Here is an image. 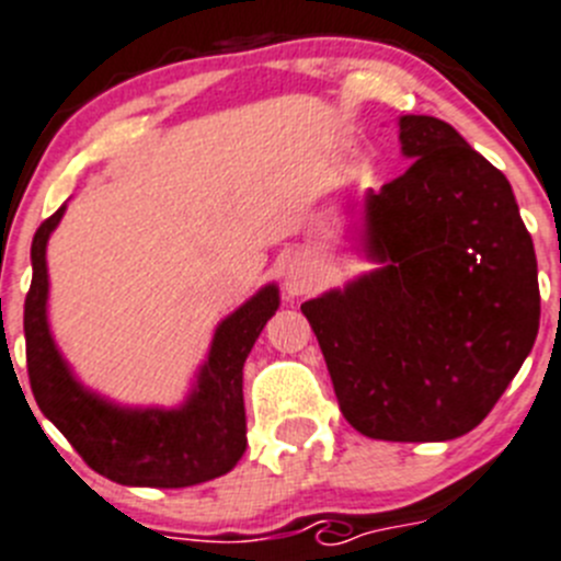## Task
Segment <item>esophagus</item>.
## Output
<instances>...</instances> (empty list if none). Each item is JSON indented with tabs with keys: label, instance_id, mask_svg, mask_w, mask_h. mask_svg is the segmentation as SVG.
Returning a JSON list of instances; mask_svg holds the SVG:
<instances>
[{
	"label": "esophagus",
	"instance_id": "esophagus-1",
	"mask_svg": "<svg viewBox=\"0 0 561 561\" xmlns=\"http://www.w3.org/2000/svg\"><path fill=\"white\" fill-rule=\"evenodd\" d=\"M282 279H285L287 296L298 298V296H307V293H312L318 285H321V271H318V265L312 263V260L298 256V260H293V263L287 265Z\"/></svg>",
	"mask_w": 561,
	"mask_h": 561
}]
</instances>
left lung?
<instances>
[{
    "instance_id": "1",
    "label": "left lung",
    "mask_w": 561,
    "mask_h": 561,
    "mask_svg": "<svg viewBox=\"0 0 561 561\" xmlns=\"http://www.w3.org/2000/svg\"><path fill=\"white\" fill-rule=\"evenodd\" d=\"M412 165L368 191L374 271L301 305L359 434L443 443L479 426L531 352L540 285L510 180L451 124L401 115Z\"/></svg>"
}]
</instances>
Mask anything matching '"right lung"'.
Returning a JSON list of instances; mask_svg holds the SVG:
<instances>
[{
  "label": "right lung",
  "instance_id": "1",
  "mask_svg": "<svg viewBox=\"0 0 561 561\" xmlns=\"http://www.w3.org/2000/svg\"><path fill=\"white\" fill-rule=\"evenodd\" d=\"M66 204L33 238V285L24 301L30 387L41 412L96 473L127 486H193L218 479L245 451L243 363L279 310V287L265 285L216 327L209 354L180 407H122L88 390L68 368L46 316V243Z\"/></svg>",
  "mask_w": 561,
  "mask_h": 561
}]
</instances>
